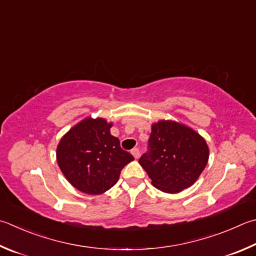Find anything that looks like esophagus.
<instances>
[{
  "mask_svg": "<svg viewBox=\"0 0 256 256\" xmlns=\"http://www.w3.org/2000/svg\"><path fill=\"white\" fill-rule=\"evenodd\" d=\"M131 153H132V156H134V159H138V156H140V151H138V148H133Z\"/></svg>",
  "mask_w": 256,
  "mask_h": 256,
  "instance_id": "obj_1",
  "label": "esophagus"
}]
</instances>
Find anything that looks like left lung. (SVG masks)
Returning a JSON list of instances; mask_svg holds the SVG:
<instances>
[{"label": "left lung", "instance_id": "left-lung-1", "mask_svg": "<svg viewBox=\"0 0 256 256\" xmlns=\"http://www.w3.org/2000/svg\"><path fill=\"white\" fill-rule=\"evenodd\" d=\"M150 151L138 164L151 184L166 194H176L196 182L209 158L207 142L188 125L161 120L151 125Z\"/></svg>", "mask_w": 256, "mask_h": 256}]
</instances>
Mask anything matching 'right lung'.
I'll return each mask as SVG.
<instances>
[{
    "label": "right lung",
    "instance_id": "add662e5",
    "mask_svg": "<svg viewBox=\"0 0 256 256\" xmlns=\"http://www.w3.org/2000/svg\"><path fill=\"white\" fill-rule=\"evenodd\" d=\"M112 122L87 116L60 138L57 162L66 179L77 190L100 194L118 182L120 171L134 160L110 134Z\"/></svg>",
    "mask_w": 256,
    "mask_h": 256
}]
</instances>
